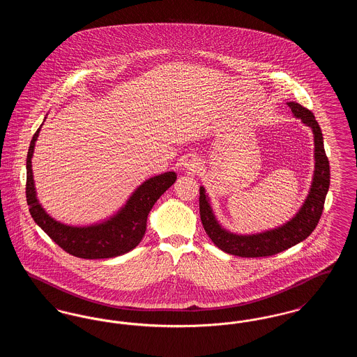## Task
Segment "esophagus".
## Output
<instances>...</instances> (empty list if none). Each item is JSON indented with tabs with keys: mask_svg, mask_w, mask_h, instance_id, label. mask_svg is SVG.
Listing matches in <instances>:
<instances>
[{
	"mask_svg": "<svg viewBox=\"0 0 357 357\" xmlns=\"http://www.w3.org/2000/svg\"><path fill=\"white\" fill-rule=\"evenodd\" d=\"M182 167H183V170L191 172V174L199 172V170H201V160L194 155H188L185 158V160L182 163Z\"/></svg>",
	"mask_w": 357,
	"mask_h": 357,
	"instance_id": "esophagus-1",
	"label": "esophagus"
}]
</instances>
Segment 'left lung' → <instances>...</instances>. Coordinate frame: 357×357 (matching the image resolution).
<instances>
[{"label": "left lung", "instance_id": "1", "mask_svg": "<svg viewBox=\"0 0 357 357\" xmlns=\"http://www.w3.org/2000/svg\"><path fill=\"white\" fill-rule=\"evenodd\" d=\"M288 105L293 116L301 119L313 132L314 171L309 192L298 211L281 226L255 234H237L229 231L218 222L206 188L199 187V213L204 231L214 245L227 255L255 258L281 253L309 237L320 221L331 182L329 162L324 150L323 132L309 109L298 102H289Z\"/></svg>", "mask_w": 357, "mask_h": 357}]
</instances>
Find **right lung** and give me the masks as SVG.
<instances>
[{
  "instance_id": "add662e5",
  "label": "right lung",
  "mask_w": 357,
  "mask_h": 357,
  "mask_svg": "<svg viewBox=\"0 0 357 357\" xmlns=\"http://www.w3.org/2000/svg\"><path fill=\"white\" fill-rule=\"evenodd\" d=\"M43 124L31 140L26 156V202L34 222L63 250L79 258H114L135 249L144 237L147 217L153 204L174 185L176 172L167 171L146 179L140 186L136 187L127 202L104 221L86 226H73L56 221L40 204L34 187L32 158Z\"/></svg>"
}]
</instances>
